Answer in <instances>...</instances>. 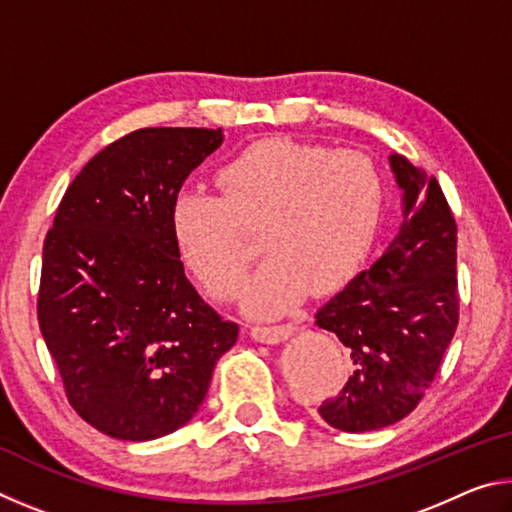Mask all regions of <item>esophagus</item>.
<instances>
[{
  "instance_id": "34e87169",
  "label": "esophagus",
  "mask_w": 512,
  "mask_h": 512,
  "mask_svg": "<svg viewBox=\"0 0 512 512\" xmlns=\"http://www.w3.org/2000/svg\"><path fill=\"white\" fill-rule=\"evenodd\" d=\"M293 332H296V327H293V325H266V327L257 325V327H250V336H253L255 341L268 343V345L289 341Z\"/></svg>"
}]
</instances>
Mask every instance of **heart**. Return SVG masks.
Here are the masks:
<instances>
[{
	"instance_id": "1",
	"label": "heart",
	"mask_w": 512,
	"mask_h": 512,
	"mask_svg": "<svg viewBox=\"0 0 512 512\" xmlns=\"http://www.w3.org/2000/svg\"><path fill=\"white\" fill-rule=\"evenodd\" d=\"M221 196L183 187L171 201L178 255L210 296H237L262 228L271 250L246 284L244 307L277 316L357 271L377 237L384 180L368 155L268 137L246 146L216 176Z\"/></svg>"
}]
</instances>
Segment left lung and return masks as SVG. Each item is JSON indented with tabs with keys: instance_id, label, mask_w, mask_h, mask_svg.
<instances>
[{
	"instance_id": "left-lung-1",
	"label": "left lung",
	"mask_w": 512,
	"mask_h": 512,
	"mask_svg": "<svg viewBox=\"0 0 512 512\" xmlns=\"http://www.w3.org/2000/svg\"><path fill=\"white\" fill-rule=\"evenodd\" d=\"M404 221L368 271L318 309L316 325L348 348L354 370L320 404L334 429L363 433L409 415L436 377L458 325L456 221L436 178L391 155Z\"/></svg>"
}]
</instances>
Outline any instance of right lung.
<instances>
[{
  "instance_id": "right-lung-1",
  "label": "right lung",
  "mask_w": 512,
  "mask_h": 512,
  "mask_svg": "<svg viewBox=\"0 0 512 512\" xmlns=\"http://www.w3.org/2000/svg\"><path fill=\"white\" fill-rule=\"evenodd\" d=\"M221 128H140L72 180L42 248L38 323L69 404L106 436L153 440L194 418L237 341L187 280L171 201Z\"/></svg>"
}]
</instances>
